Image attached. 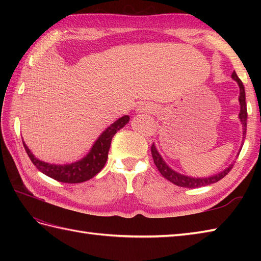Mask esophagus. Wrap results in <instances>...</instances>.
Instances as JSON below:
<instances>
[{
	"instance_id": "esophagus-1",
	"label": "esophagus",
	"mask_w": 261,
	"mask_h": 261,
	"mask_svg": "<svg viewBox=\"0 0 261 261\" xmlns=\"http://www.w3.org/2000/svg\"><path fill=\"white\" fill-rule=\"evenodd\" d=\"M137 111L139 113H150V114H152V113L156 112V108H154L152 104H141L140 107L137 109Z\"/></svg>"
}]
</instances>
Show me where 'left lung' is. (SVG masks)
Returning <instances> with one entry per match:
<instances>
[{
    "label": "left lung",
    "mask_w": 261,
    "mask_h": 261,
    "mask_svg": "<svg viewBox=\"0 0 261 261\" xmlns=\"http://www.w3.org/2000/svg\"><path fill=\"white\" fill-rule=\"evenodd\" d=\"M232 79H233L238 85H239L240 88V95H239V103H240V112H239V120L242 124V141L245 140L246 138V132H247V104H246V92H245V86H243L242 82L240 81L239 77L237 76L236 71L232 73ZM242 146V145H241ZM151 154L153 158V163L157 166V168L159 170V173L162 174L166 179L173 182V184L180 186V187H186V188H196V187H202V186H206L214 184V182L219 181L220 179H222L225 175H228L229 171L231 170L232 166L233 164L229 165L228 167L223 169L220 173L215 174V175H211L208 177H192V176H187L184 174H180L178 171L174 170L173 168H170L167 165V163L163 159L162 154H160L157 150L154 143H152L151 146Z\"/></svg>",
    "instance_id": "8db88e82"
}]
</instances>
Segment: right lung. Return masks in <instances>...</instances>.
I'll return each mask as SVG.
<instances>
[{
  "mask_svg": "<svg viewBox=\"0 0 261 261\" xmlns=\"http://www.w3.org/2000/svg\"><path fill=\"white\" fill-rule=\"evenodd\" d=\"M130 118L129 115H123L120 119L116 120L114 123L111 124L105 129L96 141L93 143L90 151L86 153V156L77 162L64 165H56L42 162V160L35 157L30 149L23 141V146L28 156L31 159L32 164L41 171L42 174L47 175L50 178L56 179L62 182H68V184H76V182H83L93 178L94 176L98 174L104 167L105 163L108 160V153L110 150L111 141L116 131L122 129Z\"/></svg>",
  "mask_w": 261,
  "mask_h": 261,
  "instance_id": "add662e5",
  "label": "right lung"
}]
</instances>
